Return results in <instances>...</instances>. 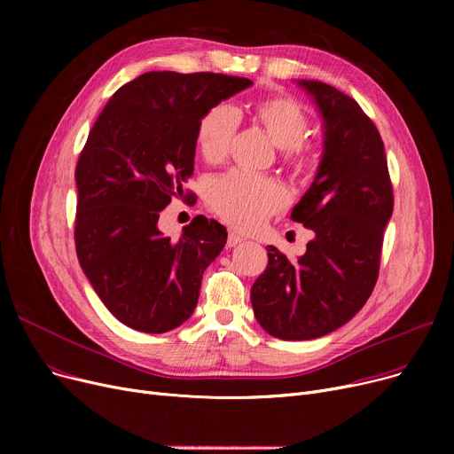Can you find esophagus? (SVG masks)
I'll return each instance as SVG.
<instances>
[{
	"mask_svg": "<svg viewBox=\"0 0 454 454\" xmlns=\"http://www.w3.org/2000/svg\"><path fill=\"white\" fill-rule=\"evenodd\" d=\"M245 239L241 235H237V233H233V231H230L228 233V239H226V245L230 247V248H233V247H237V245H241Z\"/></svg>",
	"mask_w": 454,
	"mask_h": 454,
	"instance_id": "34e87169",
	"label": "esophagus"
}]
</instances>
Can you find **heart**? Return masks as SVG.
<instances>
[{
	"label": "heart",
	"mask_w": 454,
	"mask_h": 454,
	"mask_svg": "<svg viewBox=\"0 0 454 454\" xmlns=\"http://www.w3.org/2000/svg\"><path fill=\"white\" fill-rule=\"evenodd\" d=\"M248 115L279 147V158L294 173L313 165L315 143L307 139L309 112L291 95H272L248 106ZM239 117L230 106L209 108L197 127V151L209 165H219L230 153ZM207 206L237 230H254L287 204L285 189L272 178L247 173H230L213 180L206 195Z\"/></svg>",
	"instance_id": "obj_1"
}]
</instances>
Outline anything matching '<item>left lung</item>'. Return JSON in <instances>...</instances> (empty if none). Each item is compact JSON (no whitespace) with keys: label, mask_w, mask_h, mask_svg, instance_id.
Instances as JSON below:
<instances>
[{"label":"left lung","mask_w":454,"mask_h":454,"mask_svg":"<svg viewBox=\"0 0 454 454\" xmlns=\"http://www.w3.org/2000/svg\"><path fill=\"white\" fill-rule=\"evenodd\" d=\"M325 123L315 182L291 219L315 231L298 261L269 247V265L250 291L269 335L311 340L339 329L370 298L380 265L394 189L385 143L355 99L320 81L300 82Z\"/></svg>","instance_id":"obj_1"}]
</instances>
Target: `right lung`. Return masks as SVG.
<instances>
[{
	"instance_id": "right-lung-1",
	"label": "right lung",
	"mask_w": 454,
	"mask_h": 454,
	"mask_svg": "<svg viewBox=\"0 0 454 454\" xmlns=\"http://www.w3.org/2000/svg\"><path fill=\"white\" fill-rule=\"evenodd\" d=\"M248 86L149 71L112 95L88 134L75 167L77 257L108 311L136 331L167 333L193 315L202 274L226 245L215 219L199 215L176 241L158 219L193 175L202 115Z\"/></svg>"
}]
</instances>
